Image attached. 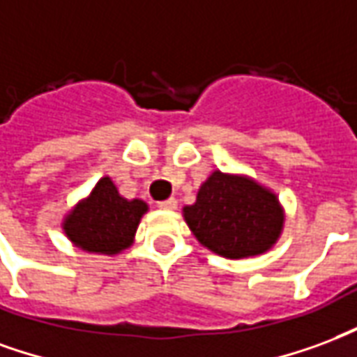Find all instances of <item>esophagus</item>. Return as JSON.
Instances as JSON below:
<instances>
[{
	"label": "esophagus",
	"instance_id": "esophagus-1",
	"mask_svg": "<svg viewBox=\"0 0 357 357\" xmlns=\"http://www.w3.org/2000/svg\"><path fill=\"white\" fill-rule=\"evenodd\" d=\"M158 207L163 211L176 209V199L175 197H169V199H165V202H160V204H158Z\"/></svg>",
	"mask_w": 357,
	"mask_h": 357
}]
</instances>
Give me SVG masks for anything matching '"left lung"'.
<instances>
[{
  "mask_svg": "<svg viewBox=\"0 0 357 357\" xmlns=\"http://www.w3.org/2000/svg\"><path fill=\"white\" fill-rule=\"evenodd\" d=\"M196 239L225 259H249L270 251L285 225L274 192L247 175L213 171L182 209Z\"/></svg>",
  "mask_w": 357,
  "mask_h": 357,
  "instance_id": "left-lung-1",
  "label": "left lung"
}]
</instances>
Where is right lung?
I'll return each instance as SVG.
<instances>
[{
  "label": "right lung",
  "instance_id": "add662e5",
  "mask_svg": "<svg viewBox=\"0 0 357 357\" xmlns=\"http://www.w3.org/2000/svg\"><path fill=\"white\" fill-rule=\"evenodd\" d=\"M146 211V202L127 199L110 176H102L89 196L79 199L64 217L62 230L77 249L112 257L132 245Z\"/></svg>",
  "mask_w": 357,
  "mask_h": 357
}]
</instances>
